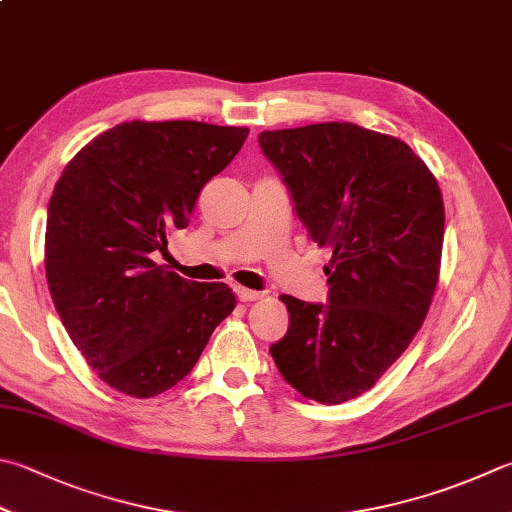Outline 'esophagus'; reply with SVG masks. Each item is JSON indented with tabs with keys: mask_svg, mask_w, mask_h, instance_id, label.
Segmentation results:
<instances>
[{
	"mask_svg": "<svg viewBox=\"0 0 512 512\" xmlns=\"http://www.w3.org/2000/svg\"><path fill=\"white\" fill-rule=\"evenodd\" d=\"M234 292H236V296H238V301H243V303H247V301H258V298L265 296V292H256V289H247V287H236Z\"/></svg>",
	"mask_w": 512,
	"mask_h": 512,
	"instance_id": "1",
	"label": "esophagus"
}]
</instances>
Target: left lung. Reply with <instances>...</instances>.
I'll list each match as a JSON object with an SVG mask.
<instances>
[{"label": "left lung", "instance_id": "obj_1", "mask_svg": "<svg viewBox=\"0 0 512 512\" xmlns=\"http://www.w3.org/2000/svg\"><path fill=\"white\" fill-rule=\"evenodd\" d=\"M258 142L307 236L332 249L327 303L283 294L289 327L269 354L303 397L336 406L381 379L430 310L441 191L406 142L352 122L263 131Z\"/></svg>", "mask_w": 512, "mask_h": 512}]
</instances>
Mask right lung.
I'll return each mask as SVG.
<instances>
[{
    "mask_svg": "<svg viewBox=\"0 0 512 512\" xmlns=\"http://www.w3.org/2000/svg\"><path fill=\"white\" fill-rule=\"evenodd\" d=\"M247 133L194 120L122 122L57 180L46 218L48 292L86 363L118 392L149 399L173 388L234 312L225 283L187 281L156 258Z\"/></svg>",
    "mask_w": 512,
    "mask_h": 512,
    "instance_id": "obj_1",
    "label": "right lung"
}]
</instances>
